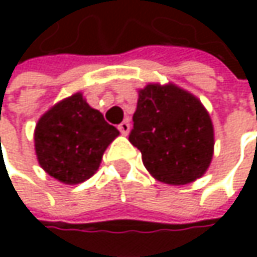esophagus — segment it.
I'll return each instance as SVG.
<instances>
[{"label":"esophagus","mask_w":257,"mask_h":257,"mask_svg":"<svg viewBox=\"0 0 257 257\" xmlns=\"http://www.w3.org/2000/svg\"><path fill=\"white\" fill-rule=\"evenodd\" d=\"M117 129L120 131V134H122V135H128L129 129H131V125H129L128 120H123V122L117 126Z\"/></svg>","instance_id":"obj_1"}]
</instances>
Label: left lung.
Listing matches in <instances>:
<instances>
[{
	"mask_svg": "<svg viewBox=\"0 0 257 257\" xmlns=\"http://www.w3.org/2000/svg\"><path fill=\"white\" fill-rule=\"evenodd\" d=\"M129 141L147 171L168 184L199 179L213 158V123L202 104L174 84L140 90Z\"/></svg>",
	"mask_w": 257,
	"mask_h": 257,
	"instance_id": "obj_1",
	"label": "left lung"
}]
</instances>
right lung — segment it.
<instances>
[{
	"mask_svg": "<svg viewBox=\"0 0 257 257\" xmlns=\"http://www.w3.org/2000/svg\"><path fill=\"white\" fill-rule=\"evenodd\" d=\"M119 131L76 93L52 107L37 123L34 141L41 168L67 184L90 179Z\"/></svg>",
	"mask_w": 257,
	"mask_h": 257,
	"instance_id": "add662e5",
	"label": "right lung"
}]
</instances>
